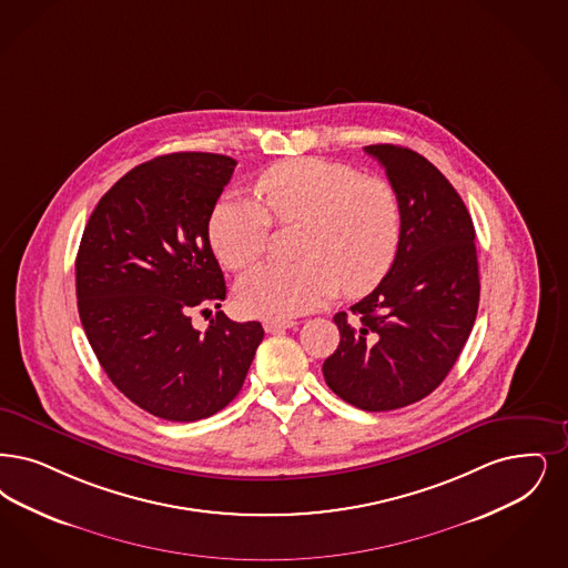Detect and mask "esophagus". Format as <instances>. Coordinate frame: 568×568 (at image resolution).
<instances>
[{"mask_svg": "<svg viewBox=\"0 0 568 568\" xmlns=\"http://www.w3.org/2000/svg\"><path fill=\"white\" fill-rule=\"evenodd\" d=\"M295 321H266L264 323V329L268 332V334H281V332H285V329H290V327H294Z\"/></svg>", "mask_w": 568, "mask_h": 568, "instance_id": "1", "label": "esophagus"}]
</instances>
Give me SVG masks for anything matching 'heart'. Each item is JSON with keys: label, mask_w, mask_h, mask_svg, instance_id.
<instances>
[{"label": "heart", "mask_w": 568, "mask_h": 568, "mask_svg": "<svg viewBox=\"0 0 568 568\" xmlns=\"http://www.w3.org/2000/svg\"><path fill=\"white\" fill-rule=\"evenodd\" d=\"M260 204L224 196L209 217L211 247L230 271L268 247L273 217L304 224L297 262H266L239 281L236 300L253 317L287 321L342 292L367 294L390 271L404 230L397 190L381 178L325 159L285 160L257 182Z\"/></svg>", "instance_id": "heart-1"}]
</instances>
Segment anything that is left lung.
Returning <instances> with one entry per match:
<instances>
[{"label":"left lung","instance_id":"8db88e82","mask_svg":"<svg viewBox=\"0 0 568 568\" xmlns=\"http://www.w3.org/2000/svg\"><path fill=\"white\" fill-rule=\"evenodd\" d=\"M365 152L397 190L404 230L378 287L338 313L341 344L323 364L327 386L365 412L404 408L427 397L456 364L479 304L476 230L453 183L408 148Z\"/></svg>","mask_w":568,"mask_h":568}]
</instances>
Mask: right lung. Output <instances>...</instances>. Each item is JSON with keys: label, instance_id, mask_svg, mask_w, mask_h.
<instances>
[{"label": "right lung", "instance_id": "1", "mask_svg": "<svg viewBox=\"0 0 568 568\" xmlns=\"http://www.w3.org/2000/svg\"><path fill=\"white\" fill-rule=\"evenodd\" d=\"M236 160L180 152L143 162L105 192L75 257L78 313L110 381L135 406L173 423L206 418L239 395L262 323L215 313L222 268L209 217Z\"/></svg>", "mask_w": 568, "mask_h": 568}]
</instances>
